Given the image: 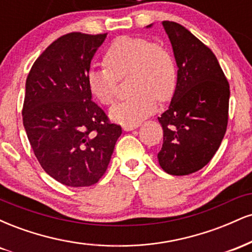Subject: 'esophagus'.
Returning a JSON list of instances; mask_svg holds the SVG:
<instances>
[{
  "mask_svg": "<svg viewBox=\"0 0 252 252\" xmlns=\"http://www.w3.org/2000/svg\"><path fill=\"white\" fill-rule=\"evenodd\" d=\"M138 126H140V124H132V126H123V130H124V131H131V130L137 128Z\"/></svg>",
  "mask_w": 252,
  "mask_h": 252,
  "instance_id": "1",
  "label": "esophagus"
}]
</instances>
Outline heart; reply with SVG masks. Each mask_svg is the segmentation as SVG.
<instances>
[{"label":"heart","mask_w":252,"mask_h":252,"mask_svg":"<svg viewBox=\"0 0 252 252\" xmlns=\"http://www.w3.org/2000/svg\"><path fill=\"white\" fill-rule=\"evenodd\" d=\"M106 67L91 68L86 83L91 94L103 105L116 96L118 79L131 74V97L110 109V118L123 126L138 124L155 111L158 100L166 102L174 94L178 73L173 57L166 48L144 37L121 36L104 54Z\"/></svg>","instance_id":"1"}]
</instances>
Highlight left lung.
<instances>
[{
	"label": "left lung",
	"instance_id": "left-lung-1",
	"mask_svg": "<svg viewBox=\"0 0 252 252\" xmlns=\"http://www.w3.org/2000/svg\"><path fill=\"white\" fill-rule=\"evenodd\" d=\"M162 26L174 52L178 82L169 108L158 117L163 144L158 158L168 174L189 175L210 162L224 138L230 86L206 45L176 22Z\"/></svg>",
	"mask_w": 252,
	"mask_h": 252
}]
</instances>
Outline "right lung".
<instances>
[{"instance_id":"1","label":"right lung","mask_w":252,"mask_h":252,"mask_svg":"<svg viewBox=\"0 0 252 252\" xmlns=\"http://www.w3.org/2000/svg\"><path fill=\"white\" fill-rule=\"evenodd\" d=\"M105 37L77 32L60 36L35 60L26 80L22 120L32 149L43 170L66 186L98 182L122 134L92 102L86 83Z\"/></svg>"}]
</instances>
